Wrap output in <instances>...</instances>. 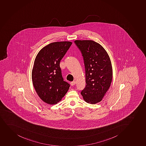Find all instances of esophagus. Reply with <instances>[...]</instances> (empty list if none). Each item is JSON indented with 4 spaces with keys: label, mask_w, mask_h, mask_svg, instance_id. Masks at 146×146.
Returning <instances> with one entry per match:
<instances>
[{
    "label": "esophagus",
    "mask_w": 146,
    "mask_h": 146,
    "mask_svg": "<svg viewBox=\"0 0 146 146\" xmlns=\"http://www.w3.org/2000/svg\"><path fill=\"white\" fill-rule=\"evenodd\" d=\"M70 84H71V86H74V85H75V82L74 81L71 82V83H70Z\"/></svg>",
    "instance_id": "1"
}]
</instances>
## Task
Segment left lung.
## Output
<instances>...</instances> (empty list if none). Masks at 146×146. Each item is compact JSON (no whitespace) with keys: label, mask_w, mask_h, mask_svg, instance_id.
<instances>
[{"label":"left lung","mask_w":146,"mask_h":146,"mask_svg":"<svg viewBox=\"0 0 146 146\" xmlns=\"http://www.w3.org/2000/svg\"><path fill=\"white\" fill-rule=\"evenodd\" d=\"M81 51L86 71V86L81 94L88 103L102 101L111 86L112 69L107 52L98 43L92 40H75Z\"/></svg>","instance_id":"1"}]
</instances>
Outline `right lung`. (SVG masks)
I'll use <instances>...</instances> for the list:
<instances>
[{"instance_id":"obj_1","label":"right lung","mask_w":146,"mask_h":146,"mask_svg":"<svg viewBox=\"0 0 146 146\" xmlns=\"http://www.w3.org/2000/svg\"><path fill=\"white\" fill-rule=\"evenodd\" d=\"M72 44L69 41L50 43L41 49L35 58L33 84L39 97L48 104H57L69 89V84L63 80L60 64Z\"/></svg>"}]
</instances>
